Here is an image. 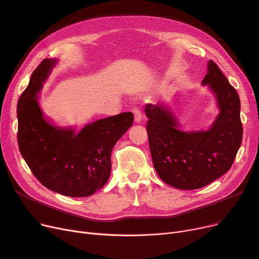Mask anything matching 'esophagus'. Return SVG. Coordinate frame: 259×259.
<instances>
[{
	"label": "esophagus",
	"mask_w": 259,
	"mask_h": 259,
	"mask_svg": "<svg viewBox=\"0 0 259 259\" xmlns=\"http://www.w3.org/2000/svg\"><path fill=\"white\" fill-rule=\"evenodd\" d=\"M132 112H133V114H134V120L137 121V122H141L142 119H143V114H142L140 109L134 108L133 110H132Z\"/></svg>",
	"instance_id": "obj_1"
}]
</instances>
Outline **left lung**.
Returning <instances> with one entry per match:
<instances>
[{
    "instance_id": "8db88e82",
    "label": "left lung",
    "mask_w": 259,
    "mask_h": 259,
    "mask_svg": "<svg viewBox=\"0 0 259 259\" xmlns=\"http://www.w3.org/2000/svg\"><path fill=\"white\" fill-rule=\"evenodd\" d=\"M202 85L214 93L220 114L207 131L187 132L162 104H147V132L156 173L166 184L182 190L205 187L232 166L242 140L240 100L213 61Z\"/></svg>"
}]
</instances>
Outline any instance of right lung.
<instances>
[{"label":"right lung","mask_w":259,"mask_h":259,"mask_svg":"<svg viewBox=\"0 0 259 259\" xmlns=\"http://www.w3.org/2000/svg\"><path fill=\"white\" fill-rule=\"evenodd\" d=\"M56 60L45 59L32 72L18 102V144L22 156L36 180L51 191L86 197L108 181L111 151L133 124V113L122 112L88 124L76 133L44 118L36 94Z\"/></svg>","instance_id":"obj_1"}]
</instances>
